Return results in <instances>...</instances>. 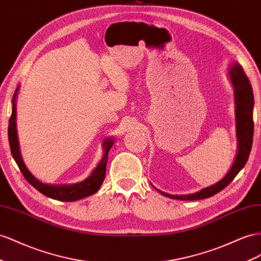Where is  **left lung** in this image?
Segmentation results:
<instances>
[{
	"instance_id": "left-lung-1",
	"label": "left lung",
	"mask_w": 261,
	"mask_h": 261,
	"mask_svg": "<svg viewBox=\"0 0 261 261\" xmlns=\"http://www.w3.org/2000/svg\"><path fill=\"white\" fill-rule=\"evenodd\" d=\"M229 75L235 89V104H236V132L238 139L237 156L233 166L227 174L220 181L201 190V191L187 194V195H171L163 191H158L170 199L183 200V201H194L211 198L214 194L222 191L229 183L234 180L237 173L242 170L246 165L249 157V153L252 146L253 136V119H252V109H253V93L250 86L249 79L246 75L244 69L238 63H234L230 67Z\"/></svg>"
}]
</instances>
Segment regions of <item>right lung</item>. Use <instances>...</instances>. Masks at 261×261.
Instances as JSON below:
<instances>
[{"mask_svg":"<svg viewBox=\"0 0 261 261\" xmlns=\"http://www.w3.org/2000/svg\"><path fill=\"white\" fill-rule=\"evenodd\" d=\"M17 92V90H16ZM16 92L14 93L13 96V109H12V115L9 121V142L10 148L13 158L15 159L16 164L22 171L25 179L31 183V185L37 189L40 193L51 198L55 200L65 201V202H72L86 198V196L94 194L98 189H100L102 182L105 178V171H107V161L109 158V151L111 150V147L113 146L114 140L113 139H107L104 142L105 153L100 163L96 166V168L91 173L89 178L80 183H75L71 186H49L45 183L38 181L34 175L28 171V169L23 163L22 156L19 153V147H18V140H17V134H16V107H15V100H16Z\"/></svg>","mask_w":261,"mask_h":261,"instance_id":"1","label":"right lung"}]
</instances>
